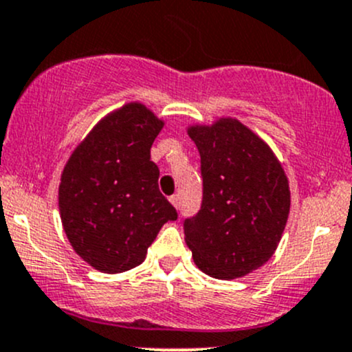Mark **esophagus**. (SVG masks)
<instances>
[{
    "label": "esophagus",
    "mask_w": 352,
    "mask_h": 352,
    "mask_svg": "<svg viewBox=\"0 0 352 352\" xmlns=\"http://www.w3.org/2000/svg\"><path fill=\"white\" fill-rule=\"evenodd\" d=\"M170 202H172V204L175 206L177 209H179L180 208V196H179V194H173V196L170 197Z\"/></svg>",
    "instance_id": "esophagus-1"
}]
</instances>
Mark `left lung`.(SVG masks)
Listing matches in <instances>:
<instances>
[{
  "label": "left lung",
  "mask_w": 352,
  "mask_h": 352,
  "mask_svg": "<svg viewBox=\"0 0 352 352\" xmlns=\"http://www.w3.org/2000/svg\"><path fill=\"white\" fill-rule=\"evenodd\" d=\"M202 202L184 219L194 262L216 279L242 278L271 258L289 214V187L267 144L235 119L190 127Z\"/></svg>",
  "instance_id": "1"
}]
</instances>
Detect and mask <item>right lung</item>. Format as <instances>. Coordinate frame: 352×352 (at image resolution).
Returning a JSON list of instances; mask_svg holds the SVG:
<instances>
[{
  "mask_svg": "<svg viewBox=\"0 0 352 352\" xmlns=\"http://www.w3.org/2000/svg\"><path fill=\"white\" fill-rule=\"evenodd\" d=\"M162 127L144 105L127 104L100 120L67 160L59 184L63 226L76 254L98 271L140 265L160 228L177 219L150 155Z\"/></svg>",
  "mask_w": 352,
  "mask_h": 352,
  "instance_id": "right-lung-1",
  "label": "right lung"
}]
</instances>
